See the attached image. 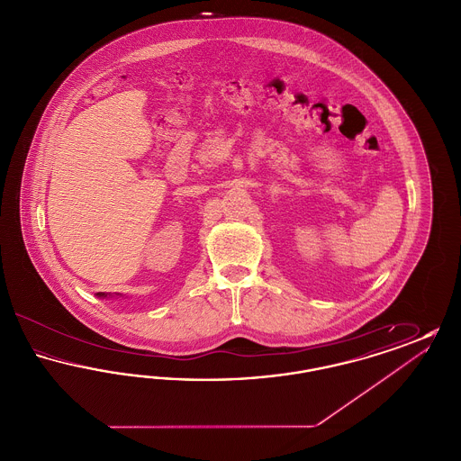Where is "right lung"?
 Instances as JSON below:
<instances>
[{
    "instance_id": "add662e5",
    "label": "right lung",
    "mask_w": 461,
    "mask_h": 461,
    "mask_svg": "<svg viewBox=\"0 0 461 461\" xmlns=\"http://www.w3.org/2000/svg\"><path fill=\"white\" fill-rule=\"evenodd\" d=\"M98 297H107V295H105V294H102V292H100V294H98Z\"/></svg>"
}]
</instances>
